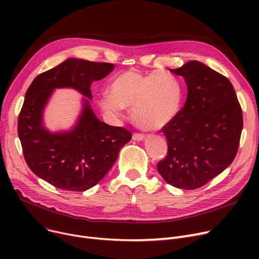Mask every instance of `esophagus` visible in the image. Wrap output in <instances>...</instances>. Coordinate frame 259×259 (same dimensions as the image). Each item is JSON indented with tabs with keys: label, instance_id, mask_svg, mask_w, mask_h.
I'll list each match as a JSON object with an SVG mask.
<instances>
[{
	"label": "esophagus",
	"instance_id": "obj_1",
	"mask_svg": "<svg viewBox=\"0 0 259 259\" xmlns=\"http://www.w3.org/2000/svg\"><path fill=\"white\" fill-rule=\"evenodd\" d=\"M132 139H133L134 141H137V142H142V141H144V140H145V135H144V134L135 133V134H133Z\"/></svg>",
	"mask_w": 259,
	"mask_h": 259
}]
</instances>
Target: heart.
I'll return each instance as SVG.
<instances>
[{
	"label": "heart",
	"instance_id": "heart-1",
	"mask_svg": "<svg viewBox=\"0 0 259 259\" xmlns=\"http://www.w3.org/2000/svg\"><path fill=\"white\" fill-rule=\"evenodd\" d=\"M109 93L99 101L102 110L117 121L124 116L126 108H132L135 124L146 131L169 125L179 115L184 97L180 80L158 71L148 74L126 71L111 81Z\"/></svg>",
	"mask_w": 259,
	"mask_h": 259
}]
</instances>
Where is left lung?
Segmentation results:
<instances>
[{
  "mask_svg": "<svg viewBox=\"0 0 259 259\" xmlns=\"http://www.w3.org/2000/svg\"><path fill=\"white\" fill-rule=\"evenodd\" d=\"M188 94L184 108L162 128L168 154L157 164L161 178L175 188L207 184L233 161L242 131V112L231 81L207 65L190 61L178 69Z\"/></svg>",
  "mask_w": 259,
  "mask_h": 259,
  "instance_id": "8db88e82",
  "label": "left lung"
}]
</instances>
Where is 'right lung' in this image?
I'll return each instance as SVG.
<instances>
[{"label": "right lung", "mask_w": 259, "mask_h": 259, "mask_svg": "<svg viewBox=\"0 0 259 259\" xmlns=\"http://www.w3.org/2000/svg\"><path fill=\"white\" fill-rule=\"evenodd\" d=\"M113 64L69 58L38 74L25 94L18 134L30 170L50 185L67 191L83 192L102 181L115 162L131 133L109 126L92 110V81L106 77ZM69 88L84 97L74 126L49 131L44 122L45 108L57 89Z\"/></svg>", "instance_id": "add662e5"}]
</instances>
